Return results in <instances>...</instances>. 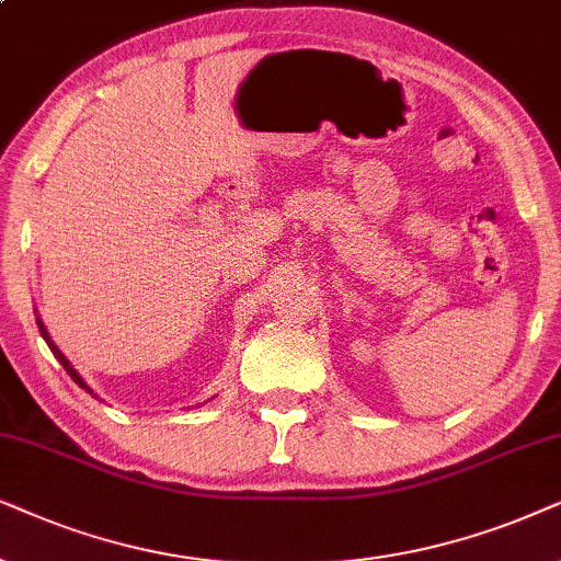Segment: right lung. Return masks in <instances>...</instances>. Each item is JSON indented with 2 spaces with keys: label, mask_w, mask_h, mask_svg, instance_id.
<instances>
[{
  "label": "right lung",
  "mask_w": 561,
  "mask_h": 561,
  "mask_svg": "<svg viewBox=\"0 0 561 561\" xmlns=\"http://www.w3.org/2000/svg\"><path fill=\"white\" fill-rule=\"evenodd\" d=\"M37 328H41V335H43V339H46V343H48V348H50V351H54V356L58 358V362H61V364H64V369H66V371H69V377L73 379V382H77L79 387H84V390H87V392H92V390H89V387H87V382H84V379H81V377L77 375V369H73V367H71V364H69V358H66V356L61 354V351H58V346H56V343H54V341H50V335H48V331H46V328H43V323H41V320H37ZM92 394H94V392H92ZM94 398H96V394H94Z\"/></svg>",
  "instance_id": "add662e5"
}]
</instances>
